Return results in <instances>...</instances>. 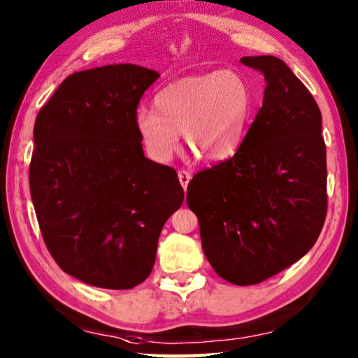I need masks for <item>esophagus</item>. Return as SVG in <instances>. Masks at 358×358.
Wrapping results in <instances>:
<instances>
[{
	"label": "esophagus",
	"instance_id": "obj_1",
	"mask_svg": "<svg viewBox=\"0 0 358 358\" xmlns=\"http://www.w3.org/2000/svg\"><path fill=\"white\" fill-rule=\"evenodd\" d=\"M191 178H192V175H191L189 171H185V169H183V171L178 172V180H180V183H181V186H183L185 191L187 189V185H189Z\"/></svg>",
	"mask_w": 358,
	"mask_h": 358
}]
</instances>
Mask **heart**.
Here are the masks:
<instances>
[{
    "mask_svg": "<svg viewBox=\"0 0 358 358\" xmlns=\"http://www.w3.org/2000/svg\"><path fill=\"white\" fill-rule=\"evenodd\" d=\"M155 108L141 106L134 127L148 157L166 162L180 147V133L200 157L230 158L241 145L253 111V96L241 75L213 71L186 76L162 87Z\"/></svg>",
    "mask_w": 358,
    "mask_h": 358,
    "instance_id": "obj_1",
    "label": "heart"
}]
</instances>
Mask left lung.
Returning <instances> with one entry per match:
<instances>
[{
    "label": "left lung",
    "mask_w": 358,
    "mask_h": 358,
    "mask_svg": "<svg viewBox=\"0 0 358 358\" xmlns=\"http://www.w3.org/2000/svg\"><path fill=\"white\" fill-rule=\"evenodd\" d=\"M263 71V106L231 158L189 181L187 206L217 275L262 283L315 245L327 214V161L313 95L275 56H247Z\"/></svg>",
    "instance_id": "obj_1"
}]
</instances>
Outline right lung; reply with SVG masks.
Masks as SVG:
<instances>
[{
    "label": "right lung",
    "mask_w": 358,
    "mask_h": 358,
    "mask_svg": "<svg viewBox=\"0 0 358 358\" xmlns=\"http://www.w3.org/2000/svg\"><path fill=\"white\" fill-rule=\"evenodd\" d=\"M158 78L134 64L76 71L37 114L29 189L42 238L64 272L92 287L144 282L183 203L175 169L144 157L134 127Z\"/></svg>",
    "instance_id": "1"
}]
</instances>
